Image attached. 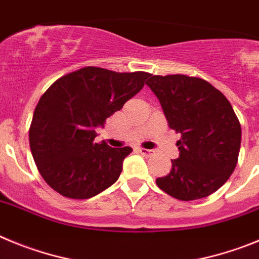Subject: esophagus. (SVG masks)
<instances>
[{
	"label": "esophagus",
	"mask_w": 259,
	"mask_h": 259,
	"mask_svg": "<svg viewBox=\"0 0 259 259\" xmlns=\"http://www.w3.org/2000/svg\"><path fill=\"white\" fill-rule=\"evenodd\" d=\"M137 151H138L139 153H142V155L147 156V157H150V156L153 155V151L146 150V148H138V150H137Z\"/></svg>",
	"instance_id": "obj_1"
}]
</instances>
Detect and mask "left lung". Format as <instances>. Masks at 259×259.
Listing matches in <instances>:
<instances>
[{
  "mask_svg": "<svg viewBox=\"0 0 259 259\" xmlns=\"http://www.w3.org/2000/svg\"><path fill=\"white\" fill-rule=\"evenodd\" d=\"M169 126L181 133L179 157L167 176L156 179L162 191L183 201L206 197L234 173L241 126L227 98L202 78L185 74L148 76Z\"/></svg>",
  "mask_w": 259,
  "mask_h": 259,
  "instance_id": "8db88e82",
  "label": "left lung"
}]
</instances>
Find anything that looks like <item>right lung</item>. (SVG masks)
<instances>
[{
	"label": "right lung",
	"mask_w": 259,
	"mask_h": 259,
	"mask_svg": "<svg viewBox=\"0 0 259 259\" xmlns=\"http://www.w3.org/2000/svg\"><path fill=\"white\" fill-rule=\"evenodd\" d=\"M148 76L85 67L46 90L34 109L29 146L53 190L69 199H90L117 181L132 148L94 143L95 129L138 94Z\"/></svg>",
	"instance_id": "obj_1"
}]
</instances>
